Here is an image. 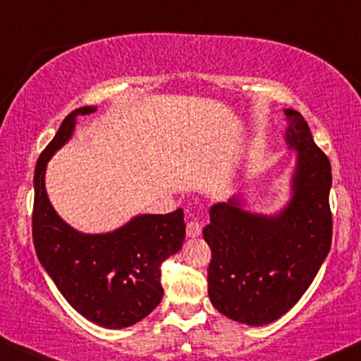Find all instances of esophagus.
Here are the masks:
<instances>
[{
	"mask_svg": "<svg viewBox=\"0 0 361 361\" xmlns=\"http://www.w3.org/2000/svg\"><path fill=\"white\" fill-rule=\"evenodd\" d=\"M203 225L200 224L198 219H190L188 224H186V235L188 237H198L202 235Z\"/></svg>",
	"mask_w": 361,
	"mask_h": 361,
	"instance_id": "34e87169",
	"label": "esophagus"
}]
</instances>
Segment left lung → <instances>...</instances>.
<instances>
[{
    "label": "left lung",
    "mask_w": 361,
    "mask_h": 361,
    "mask_svg": "<svg viewBox=\"0 0 361 361\" xmlns=\"http://www.w3.org/2000/svg\"><path fill=\"white\" fill-rule=\"evenodd\" d=\"M286 116V139L299 151L288 208L277 216L252 215L228 200L210 208V225L203 228L212 249V305L250 326L272 323L296 305L331 249V163L305 117L293 109Z\"/></svg>",
    "instance_id": "left-lung-1"
}]
</instances>
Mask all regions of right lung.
I'll list each match as a JSON object with an SVG mask.
<instances>
[{
    "instance_id": "obj_1",
    "label": "right lung",
    "mask_w": 361,
    "mask_h": 361,
    "mask_svg": "<svg viewBox=\"0 0 361 361\" xmlns=\"http://www.w3.org/2000/svg\"><path fill=\"white\" fill-rule=\"evenodd\" d=\"M94 111L92 106L72 111L38 158L33 176V245L68 305L99 326L117 329L137 323L159 305L161 266L181 249L185 220L178 208L166 215H139L116 232L85 235L56 215L43 180L47 161L72 136L75 117Z\"/></svg>"
}]
</instances>
